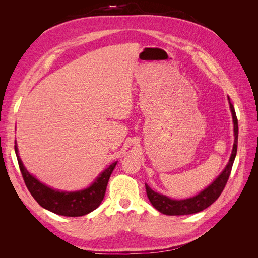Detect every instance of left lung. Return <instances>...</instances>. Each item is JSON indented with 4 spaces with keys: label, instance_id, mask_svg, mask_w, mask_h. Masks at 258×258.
I'll return each mask as SVG.
<instances>
[{
    "label": "left lung",
    "instance_id": "obj_1",
    "mask_svg": "<svg viewBox=\"0 0 258 258\" xmlns=\"http://www.w3.org/2000/svg\"><path fill=\"white\" fill-rule=\"evenodd\" d=\"M229 105H230L232 119H233L235 143H233L232 153H231L228 165L226 166L223 172L218 175V177L208 187V188L202 190L199 195H197V196L189 199H184V200L170 199L166 196H163V195L155 192L150 188V187H148L147 184H145L147 197L150 199L151 204L154 206V208L156 210H158L159 212L167 215H187V214L198 213L200 211L210 207L218 197L221 196V194L223 192L229 178L233 161H235L236 155H237V148H238V131H239L238 119H237L235 107H233V105L230 102H229Z\"/></svg>",
    "mask_w": 258,
    "mask_h": 258
}]
</instances>
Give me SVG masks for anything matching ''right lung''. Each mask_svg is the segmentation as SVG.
Returning <instances> with one entry per match:
<instances>
[{
    "label": "right lung",
    "mask_w": 258,
    "mask_h": 258,
    "mask_svg": "<svg viewBox=\"0 0 258 258\" xmlns=\"http://www.w3.org/2000/svg\"><path fill=\"white\" fill-rule=\"evenodd\" d=\"M15 153L17 156L19 169L23 177V181L32 197L37 204L44 209L63 216H83L96 210L102 202L108 179L113 172L117 161L106 168L88 188L74 192H64L49 188L46 185L31 175L27 169L23 167L21 159L18 156L17 146L15 145Z\"/></svg>",
    "instance_id": "right-lung-1"
}]
</instances>
